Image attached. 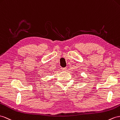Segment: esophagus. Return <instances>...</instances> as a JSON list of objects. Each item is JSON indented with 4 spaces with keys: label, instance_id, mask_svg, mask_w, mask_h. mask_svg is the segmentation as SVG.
Returning a JSON list of instances; mask_svg holds the SVG:
<instances>
[{
    "label": "esophagus",
    "instance_id": "1",
    "mask_svg": "<svg viewBox=\"0 0 120 120\" xmlns=\"http://www.w3.org/2000/svg\"><path fill=\"white\" fill-rule=\"evenodd\" d=\"M62 70L63 71H66L67 70V68H62Z\"/></svg>",
    "mask_w": 120,
    "mask_h": 120
}]
</instances>
